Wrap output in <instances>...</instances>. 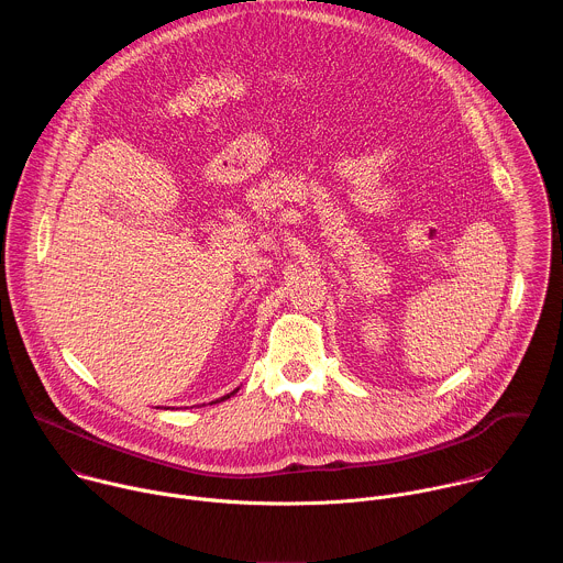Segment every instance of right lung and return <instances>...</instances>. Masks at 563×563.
<instances>
[{
  "label": "right lung",
  "mask_w": 563,
  "mask_h": 563,
  "mask_svg": "<svg viewBox=\"0 0 563 563\" xmlns=\"http://www.w3.org/2000/svg\"><path fill=\"white\" fill-rule=\"evenodd\" d=\"M231 394H233V391H231ZM231 394H227V396H222V398H220V400H224V398H229V396H231Z\"/></svg>",
  "instance_id": "right-lung-1"
}]
</instances>
